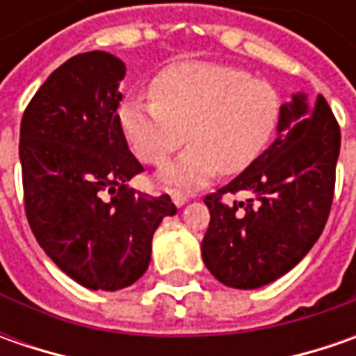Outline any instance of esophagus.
I'll return each mask as SVG.
<instances>
[{
	"label": "esophagus",
	"mask_w": 356,
	"mask_h": 356,
	"mask_svg": "<svg viewBox=\"0 0 356 356\" xmlns=\"http://www.w3.org/2000/svg\"><path fill=\"white\" fill-rule=\"evenodd\" d=\"M170 196H172V202H174L178 208H182L186 202H188V196H186V194H182V192H172Z\"/></svg>",
	"instance_id": "obj_1"
}]
</instances>
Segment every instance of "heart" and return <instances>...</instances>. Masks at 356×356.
<instances>
[{
    "mask_svg": "<svg viewBox=\"0 0 356 356\" xmlns=\"http://www.w3.org/2000/svg\"><path fill=\"white\" fill-rule=\"evenodd\" d=\"M150 97L146 103L124 101L118 120L136 156L148 164L166 162L186 136L192 140L160 172V180L176 188L206 184L218 170H245L281 118L277 90L222 63H174L152 79Z\"/></svg>",
    "mask_w": 356,
    "mask_h": 356,
    "instance_id": "obj_1",
    "label": "heart"
}]
</instances>
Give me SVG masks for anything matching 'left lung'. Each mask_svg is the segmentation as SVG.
<instances>
[{
  "instance_id": "left-lung-1",
  "label": "left lung",
  "mask_w": 356,
  "mask_h": 356,
  "mask_svg": "<svg viewBox=\"0 0 356 356\" xmlns=\"http://www.w3.org/2000/svg\"><path fill=\"white\" fill-rule=\"evenodd\" d=\"M341 130L321 95L281 104L277 136L264 154L204 200L210 227L202 257L216 280L257 289L291 271L315 245L331 212ZM248 191L226 204L224 193Z\"/></svg>"
}]
</instances>
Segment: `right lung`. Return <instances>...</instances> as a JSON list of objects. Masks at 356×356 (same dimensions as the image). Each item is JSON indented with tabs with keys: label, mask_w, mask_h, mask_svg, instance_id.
Instances as JSON below:
<instances>
[{
	"label": "right lung",
	"mask_w": 356,
	"mask_h": 356,
	"mask_svg": "<svg viewBox=\"0 0 356 356\" xmlns=\"http://www.w3.org/2000/svg\"><path fill=\"white\" fill-rule=\"evenodd\" d=\"M127 67L106 51L71 57L21 118L25 213L53 264L92 291H117L148 269L152 236L176 213L170 196L129 190L143 164L118 120Z\"/></svg>",
	"instance_id": "add662e5"
}]
</instances>
